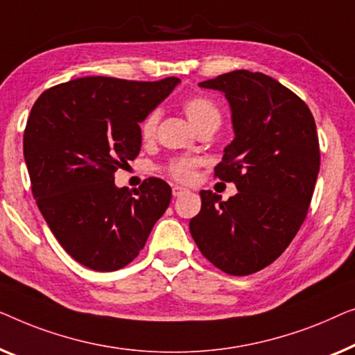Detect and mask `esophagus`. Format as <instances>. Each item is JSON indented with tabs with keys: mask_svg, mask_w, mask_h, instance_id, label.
Returning a JSON list of instances; mask_svg holds the SVG:
<instances>
[{
	"mask_svg": "<svg viewBox=\"0 0 355 355\" xmlns=\"http://www.w3.org/2000/svg\"><path fill=\"white\" fill-rule=\"evenodd\" d=\"M172 193H173V196L178 198V196H182V194L188 193V189H187V188H183V187H178V184H175V187L172 188Z\"/></svg>",
	"mask_w": 355,
	"mask_h": 355,
	"instance_id": "esophagus-1",
	"label": "esophagus"
}]
</instances>
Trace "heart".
<instances>
[{
    "mask_svg": "<svg viewBox=\"0 0 355 355\" xmlns=\"http://www.w3.org/2000/svg\"><path fill=\"white\" fill-rule=\"evenodd\" d=\"M183 109L189 122L193 123L194 128H201L209 123H220V111L216 106L212 99L206 96H193L183 103ZM159 123V111H153L144 119L141 123V137L143 139H151L156 133ZM194 168L196 164L189 159H177L167 166V172L178 180V182H191L194 177Z\"/></svg>",
    "mask_w": 355,
    "mask_h": 355,
    "instance_id": "b5f03b06",
    "label": "heart"
}]
</instances>
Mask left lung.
<instances>
[{"label":"left lung","instance_id":"8db88e82","mask_svg":"<svg viewBox=\"0 0 355 355\" xmlns=\"http://www.w3.org/2000/svg\"><path fill=\"white\" fill-rule=\"evenodd\" d=\"M225 94L234 138L216 177L238 188L228 201L201 193L189 232L202 256L230 275H251L282 256L307 216L320 171L311 109L261 72L233 71L199 83Z\"/></svg>","mask_w":355,"mask_h":355}]
</instances>
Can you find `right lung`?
I'll list each match as a JSON object with an SVG mask.
<instances>
[{"label":"right lung","mask_w":355,"mask_h":355,"mask_svg":"<svg viewBox=\"0 0 355 355\" xmlns=\"http://www.w3.org/2000/svg\"><path fill=\"white\" fill-rule=\"evenodd\" d=\"M180 83L83 77L35 101L24 159L40 212L59 244L82 266L114 272L138 256L171 204L161 178L130 191L114 172L141 149V123Z\"/></svg>","instance_id":"obj_1"}]
</instances>
